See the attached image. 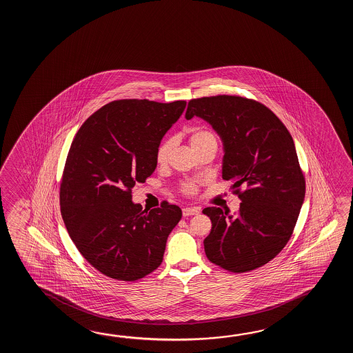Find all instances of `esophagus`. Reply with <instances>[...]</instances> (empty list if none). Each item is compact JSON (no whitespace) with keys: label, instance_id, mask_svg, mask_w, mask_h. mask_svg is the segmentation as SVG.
<instances>
[{"label":"esophagus","instance_id":"esophagus-1","mask_svg":"<svg viewBox=\"0 0 353 353\" xmlns=\"http://www.w3.org/2000/svg\"><path fill=\"white\" fill-rule=\"evenodd\" d=\"M199 212H201V208H198V207H189V208H184V210H183V216H184V217L195 216V214H198Z\"/></svg>","mask_w":353,"mask_h":353}]
</instances>
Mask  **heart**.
<instances>
[{"label": "heart", "mask_w": 353, "mask_h": 353, "mask_svg": "<svg viewBox=\"0 0 353 353\" xmlns=\"http://www.w3.org/2000/svg\"><path fill=\"white\" fill-rule=\"evenodd\" d=\"M189 141L190 146L193 148V150L203 146L208 143H217L216 137L210 132V130L204 128H194L190 130V135H189ZM172 149V141L165 140L159 145L158 150H157V161L158 164H164L168 159V155ZM184 192L188 194H194L196 192V185L193 183H189L184 185Z\"/></svg>", "instance_id": "b5f03b06"}]
</instances>
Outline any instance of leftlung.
<instances>
[{"instance_id": "obj_1", "label": "left lung", "mask_w": 353, "mask_h": 353, "mask_svg": "<svg viewBox=\"0 0 353 353\" xmlns=\"http://www.w3.org/2000/svg\"><path fill=\"white\" fill-rule=\"evenodd\" d=\"M208 122L223 143L222 178L241 199L237 214L203 210L212 221L204 240L208 260L245 272L269 263L285 248L305 196L293 137L266 105L237 96L192 99L185 119ZM248 186L242 194L238 189Z\"/></svg>"}]
</instances>
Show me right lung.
Wrapping results in <instances>:
<instances>
[{"instance_id": "right-lung-1", "label": "right lung", "mask_w": 353, "mask_h": 353, "mask_svg": "<svg viewBox=\"0 0 353 353\" xmlns=\"http://www.w3.org/2000/svg\"><path fill=\"white\" fill-rule=\"evenodd\" d=\"M185 101L121 99L78 130L60 184V212L75 248L108 278L135 281L158 269L181 210L132 202L136 183L155 172L157 150Z\"/></svg>"}]
</instances>
